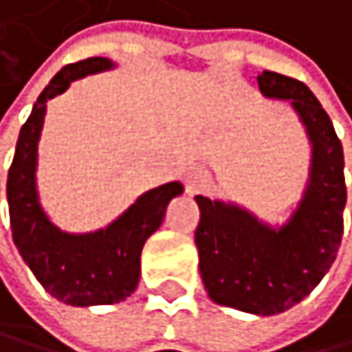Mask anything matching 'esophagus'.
I'll return each instance as SVG.
<instances>
[{"mask_svg": "<svg viewBox=\"0 0 352 352\" xmlns=\"http://www.w3.org/2000/svg\"><path fill=\"white\" fill-rule=\"evenodd\" d=\"M206 179H208V175L203 173L201 168H192V170H188V175H186V184H188L190 190H197V188H201L203 184H206Z\"/></svg>", "mask_w": 352, "mask_h": 352, "instance_id": "1", "label": "esophagus"}]
</instances>
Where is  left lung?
I'll return each mask as SVG.
<instances>
[{"instance_id": "obj_1", "label": "left lung", "mask_w": 352, "mask_h": 352, "mask_svg": "<svg viewBox=\"0 0 352 352\" xmlns=\"http://www.w3.org/2000/svg\"><path fill=\"white\" fill-rule=\"evenodd\" d=\"M264 97L287 99L311 142L309 182L290 221L264 225L234 203L197 197L195 231L201 279L214 303L275 316L300 303L338 255L346 206L344 151L320 101L298 80L272 71L257 75Z\"/></svg>"}]
</instances>
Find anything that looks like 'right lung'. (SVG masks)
Segmentation results:
<instances>
[{"mask_svg":"<svg viewBox=\"0 0 352 352\" xmlns=\"http://www.w3.org/2000/svg\"><path fill=\"white\" fill-rule=\"evenodd\" d=\"M112 67L108 58H88L56 73L21 127L6 186L12 240L21 257L49 294L75 307L112 305L136 290L144 242L164 221L170 199L184 192L179 182L157 186L138 197L114 223L90 234H67L47 219L36 190L47 101L65 93L71 82Z\"/></svg>","mask_w":352,"mask_h":352,"instance_id":"add662e5","label":"right lung"}]
</instances>
